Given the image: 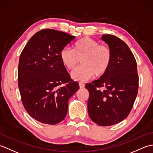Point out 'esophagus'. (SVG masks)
Wrapping results in <instances>:
<instances>
[{
	"instance_id": "1",
	"label": "esophagus",
	"mask_w": 153,
	"mask_h": 153,
	"mask_svg": "<svg viewBox=\"0 0 153 153\" xmlns=\"http://www.w3.org/2000/svg\"><path fill=\"white\" fill-rule=\"evenodd\" d=\"M79 87H80V88H84V87H85V84L82 83V82H80V83H79Z\"/></svg>"
}]
</instances>
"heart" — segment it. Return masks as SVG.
<instances>
[{
  "instance_id": "heart-1",
  "label": "heart",
  "mask_w": 153,
  "mask_h": 153,
  "mask_svg": "<svg viewBox=\"0 0 153 153\" xmlns=\"http://www.w3.org/2000/svg\"><path fill=\"white\" fill-rule=\"evenodd\" d=\"M60 59L69 70L76 67L81 59L82 65L71 73L72 78L85 82L94 76H102L111 64L112 53L110 48L89 37L83 38L75 44L74 49L66 47L60 52Z\"/></svg>"
}]
</instances>
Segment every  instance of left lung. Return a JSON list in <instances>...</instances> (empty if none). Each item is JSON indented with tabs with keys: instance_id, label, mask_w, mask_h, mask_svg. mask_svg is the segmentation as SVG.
Instances as JSON below:
<instances>
[{
	"instance_id": "obj_1",
	"label": "left lung",
	"mask_w": 153,
	"mask_h": 153,
	"mask_svg": "<svg viewBox=\"0 0 153 153\" xmlns=\"http://www.w3.org/2000/svg\"><path fill=\"white\" fill-rule=\"evenodd\" d=\"M101 39L112 51V62L99 79L85 85L89 92L87 108L93 122L109 126L130 113L137 95L139 76L135 58L125 42L110 34Z\"/></svg>"
}]
</instances>
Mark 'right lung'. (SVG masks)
Wrapping results in <instances>:
<instances>
[{"mask_svg":"<svg viewBox=\"0 0 153 153\" xmlns=\"http://www.w3.org/2000/svg\"><path fill=\"white\" fill-rule=\"evenodd\" d=\"M76 37L45 29L37 32L19 56L18 87L24 108L37 121L54 125L68 112V100L79 89L60 59V52Z\"/></svg>","mask_w":153,"mask_h":153,"instance_id":"add662e5","label":"right lung"}]
</instances>
